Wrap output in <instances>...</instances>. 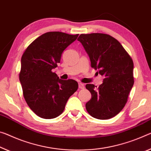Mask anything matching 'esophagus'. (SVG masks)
Here are the masks:
<instances>
[{
    "instance_id": "34e87169",
    "label": "esophagus",
    "mask_w": 151,
    "mask_h": 151,
    "mask_svg": "<svg viewBox=\"0 0 151 151\" xmlns=\"http://www.w3.org/2000/svg\"><path fill=\"white\" fill-rule=\"evenodd\" d=\"M78 87H79V88H81V89H83V88H84V87H85V85H84V84H83V83H78Z\"/></svg>"
}]
</instances>
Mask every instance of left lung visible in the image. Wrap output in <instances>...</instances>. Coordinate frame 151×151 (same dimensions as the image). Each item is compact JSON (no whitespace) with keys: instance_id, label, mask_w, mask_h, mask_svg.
Returning <instances> with one entry per match:
<instances>
[{"instance_id":"obj_1","label":"left lung","mask_w":151,"mask_h":151,"mask_svg":"<svg viewBox=\"0 0 151 151\" xmlns=\"http://www.w3.org/2000/svg\"><path fill=\"white\" fill-rule=\"evenodd\" d=\"M89 56L91 67L104 76L99 87L87 84L91 99L85 105L93 118L107 119L120 112L134 85V63L118 40L105 33L81 34L78 38Z\"/></svg>"}]
</instances>
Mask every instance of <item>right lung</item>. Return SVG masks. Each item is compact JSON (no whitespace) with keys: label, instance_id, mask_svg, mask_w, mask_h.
<instances>
[{"label":"right lung","instance_id":"add662e5","mask_svg":"<svg viewBox=\"0 0 151 151\" xmlns=\"http://www.w3.org/2000/svg\"><path fill=\"white\" fill-rule=\"evenodd\" d=\"M78 34L47 32L31 44L21 57L19 81L28 106L40 118L52 119L63 113L67 101L78 89L73 79L62 80L53 72L62 54Z\"/></svg>","mask_w":151,"mask_h":151}]
</instances>
